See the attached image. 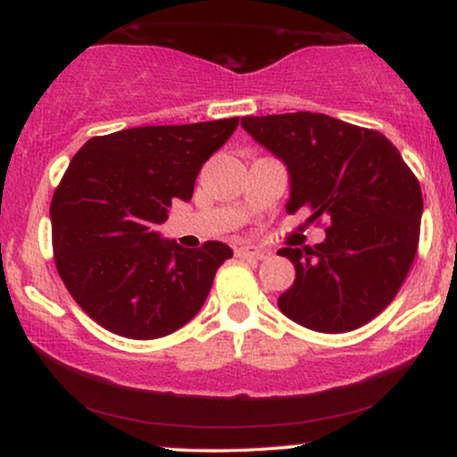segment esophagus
I'll return each instance as SVG.
<instances>
[{
	"label": "esophagus",
	"mask_w": 457,
	"mask_h": 457,
	"mask_svg": "<svg viewBox=\"0 0 457 457\" xmlns=\"http://www.w3.org/2000/svg\"><path fill=\"white\" fill-rule=\"evenodd\" d=\"M235 254L239 258H247V261H262L264 258V252L261 250H254V247H247V245H241L235 250Z\"/></svg>",
	"instance_id": "34e87169"
}]
</instances>
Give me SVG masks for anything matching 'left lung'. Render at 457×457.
<instances>
[{
    "mask_svg": "<svg viewBox=\"0 0 457 457\" xmlns=\"http://www.w3.org/2000/svg\"><path fill=\"white\" fill-rule=\"evenodd\" d=\"M241 127L288 169L286 212L330 222L322 244L279 250L296 269L278 298L281 313L318 332L370 322L418 252L424 201L401 152L379 131L312 112L244 116Z\"/></svg>",
    "mask_w": 457,
    "mask_h": 457,
    "instance_id": "left-lung-1",
    "label": "left lung"
}]
</instances>
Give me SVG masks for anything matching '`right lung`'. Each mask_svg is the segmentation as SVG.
I'll return each instance as SVG.
<instances>
[{
  "label": "right lung",
  "instance_id": "right-lung-1",
  "mask_svg": "<svg viewBox=\"0 0 457 457\" xmlns=\"http://www.w3.org/2000/svg\"><path fill=\"white\" fill-rule=\"evenodd\" d=\"M239 118L135 127L88 139L50 203L56 271L99 326L127 339L171 335L199 313L233 250H186L156 230Z\"/></svg>",
  "mask_w": 457,
  "mask_h": 457
}]
</instances>
